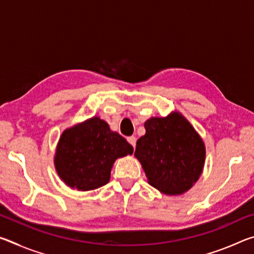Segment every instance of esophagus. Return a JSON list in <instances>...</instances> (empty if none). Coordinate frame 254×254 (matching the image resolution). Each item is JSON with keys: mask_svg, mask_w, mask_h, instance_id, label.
Here are the masks:
<instances>
[{"mask_svg": "<svg viewBox=\"0 0 254 254\" xmlns=\"http://www.w3.org/2000/svg\"><path fill=\"white\" fill-rule=\"evenodd\" d=\"M135 141H136V140H135V136H128V137H127V142L130 143L133 148L135 147Z\"/></svg>", "mask_w": 254, "mask_h": 254, "instance_id": "1", "label": "esophagus"}]
</instances>
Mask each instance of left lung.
Returning a JSON list of instances; mask_svg holds the SVG:
<instances>
[{"label":"left lung","instance_id":"1","mask_svg":"<svg viewBox=\"0 0 254 254\" xmlns=\"http://www.w3.org/2000/svg\"><path fill=\"white\" fill-rule=\"evenodd\" d=\"M136 141L135 157L149 184L167 195L187 191L201 174L205 145L195 128L179 113L151 118Z\"/></svg>","mask_w":254,"mask_h":254}]
</instances>
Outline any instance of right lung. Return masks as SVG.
Masks as SVG:
<instances>
[{"label":"right lung","mask_w":254,"mask_h":254,"mask_svg":"<svg viewBox=\"0 0 254 254\" xmlns=\"http://www.w3.org/2000/svg\"><path fill=\"white\" fill-rule=\"evenodd\" d=\"M132 145L100 118L68 128L60 136L55 157L59 177L71 188L93 190L110 180L118 158L132 154Z\"/></svg>","instance_id":"obj_1"}]
</instances>
